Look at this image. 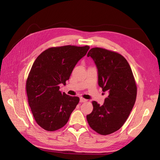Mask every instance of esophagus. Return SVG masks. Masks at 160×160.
<instances>
[{
	"mask_svg": "<svg viewBox=\"0 0 160 160\" xmlns=\"http://www.w3.org/2000/svg\"><path fill=\"white\" fill-rule=\"evenodd\" d=\"M87 101H88V100L85 99H84V98H80V102H81V103H84V102H86Z\"/></svg>",
	"mask_w": 160,
	"mask_h": 160,
	"instance_id": "obj_1",
	"label": "esophagus"
}]
</instances>
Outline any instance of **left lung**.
Instances as JSON below:
<instances>
[{
    "label": "left lung",
    "mask_w": 160,
    "mask_h": 160,
    "mask_svg": "<svg viewBox=\"0 0 160 160\" xmlns=\"http://www.w3.org/2000/svg\"><path fill=\"white\" fill-rule=\"evenodd\" d=\"M88 57L98 69V84L108 96L103 105L92 101L93 109L87 115L89 126L100 135L119 130L126 122L136 100L137 85L132 69L119 53L94 47Z\"/></svg>",
    "instance_id": "left-lung-1"
}]
</instances>
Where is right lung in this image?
I'll list each match as a JSON object with an SVG mask.
<instances>
[{"instance_id":"add662e5","label":"right lung","mask_w":160,"mask_h":160,"mask_svg":"<svg viewBox=\"0 0 160 160\" xmlns=\"http://www.w3.org/2000/svg\"><path fill=\"white\" fill-rule=\"evenodd\" d=\"M88 45L54 47L37 57L26 82L28 102L37 123L49 132L62 128L77 105L78 97L61 93L75 66L88 51Z\"/></svg>"}]
</instances>
